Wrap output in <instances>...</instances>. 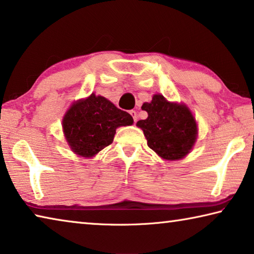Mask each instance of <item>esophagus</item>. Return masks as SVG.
I'll return each instance as SVG.
<instances>
[{"instance_id":"esophagus-1","label":"esophagus","mask_w":254,"mask_h":254,"mask_svg":"<svg viewBox=\"0 0 254 254\" xmlns=\"http://www.w3.org/2000/svg\"><path fill=\"white\" fill-rule=\"evenodd\" d=\"M129 114L131 115L132 119H134V122L136 123V122H137V112H136L135 110H130V111H129Z\"/></svg>"}]
</instances>
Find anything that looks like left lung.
Instances as JSON below:
<instances>
[{
  "label": "left lung",
  "instance_id": "left-lung-1",
  "mask_svg": "<svg viewBox=\"0 0 254 254\" xmlns=\"http://www.w3.org/2000/svg\"><path fill=\"white\" fill-rule=\"evenodd\" d=\"M142 109L148 117L139 120L137 126L143 129L149 148L165 160H179L188 154L197 136L196 120L188 108L155 94Z\"/></svg>",
  "mask_w": 254,
  "mask_h": 254
}]
</instances>
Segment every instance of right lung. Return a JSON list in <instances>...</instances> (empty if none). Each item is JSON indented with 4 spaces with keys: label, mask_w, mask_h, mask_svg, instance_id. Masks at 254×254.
Listing matches in <instances>:
<instances>
[{
    "label": "right lung",
    "mask_w": 254,
    "mask_h": 254,
    "mask_svg": "<svg viewBox=\"0 0 254 254\" xmlns=\"http://www.w3.org/2000/svg\"><path fill=\"white\" fill-rule=\"evenodd\" d=\"M134 123L131 116L100 95L91 94L70 107L63 119V129L76 154L92 157L112 143L116 128Z\"/></svg>",
    "instance_id": "obj_1"
}]
</instances>
